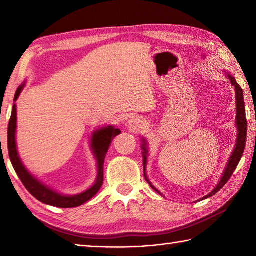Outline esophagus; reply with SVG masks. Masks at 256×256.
<instances>
[{
	"mask_svg": "<svg viewBox=\"0 0 256 256\" xmlns=\"http://www.w3.org/2000/svg\"><path fill=\"white\" fill-rule=\"evenodd\" d=\"M128 128H130V131L138 132L140 130L143 128V121L138 116L130 118L128 121Z\"/></svg>",
	"mask_w": 256,
	"mask_h": 256,
	"instance_id": "esophagus-1",
	"label": "esophagus"
}]
</instances>
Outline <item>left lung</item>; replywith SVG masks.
Masks as SVG:
<instances>
[{"label": "left lung", "instance_id": "left-lung-1", "mask_svg": "<svg viewBox=\"0 0 256 256\" xmlns=\"http://www.w3.org/2000/svg\"><path fill=\"white\" fill-rule=\"evenodd\" d=\"M228 77H229V79L231 80V84L234 86L236 88V125H238V140H236V148L234 150H233V153L230 157L229 160V162H228V166L226 168V170L224 172V175H222V178L221 180L219 182L218 186H216L212 192L208 194L206 196L204 199H206L209 197H212V196L216 194V192H219V190L224 186V184L229 182V179L231 178L232 174L234 172L236 166L238 165V162H240V160L241 157L243 155V152H244V148H246V133H248V120H246V106H244V99H243V91H242V88L240 86H238V84L236 82V80L232 77L231 74H228ZM144 142V140H143ZM143 158H144V176H145V179L146 182H148L150 184V186L153 188L154 190H156L157 192L160 194L158 190H157L153 184H152L150 182V180L148 179V177H146V174H145V166H146V154H148V150H146L145 148V142L143 144Z\"/></svg>", "mask_w": 256, "mask_h": 256}]
</instances>
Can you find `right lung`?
I'll use <instances>...</instances> for the list:
<instances>
[{"label": "right lung", "instance_id": "1", "mask_svg": "<svg viewBox=\"0 0 256 256\" xmlns=\"http://www.w3.org/2000/svg\"><path fill=\"white\" fill-rule=\"evenodd\" d=\"M24 86H20L16 90L14 96V101L18 100V98L20 94L22 89ZM15 131H16V106H13L12 116H10L8 122V148L10 160L14 170L20 177V182H23L25 188L34 196V197L44 202L46 204L58 206V208H74L84 204L86 201L90 200L94 196L99 192L102 184H103V165H104L106 154L108 150L113 138L121 133L118 128H114L113 126H108L98 130V131L92 136V148L98 160V177L96 184L89 188L86 192L77 194V196H62L56 192H54L50 188H48L45 184H42L40 182H38L35 177H32L30 174L26 170L24 165L22 164L20 156L18 154L15 143Z\"/></svg>", "mask_w": 256, "mask_h": 256}]
</instances>
